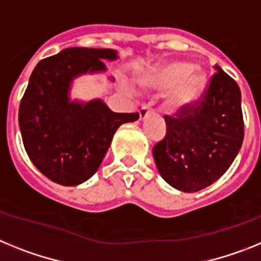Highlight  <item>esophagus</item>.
<instances>
[{"label": "esophagus", "instance_id": "1", "mask_svg": "<svg viewBox=\"0 0 261 261\" xmlns=\"http://www.w3.org/2000/svg\"><path fill=\"white\" fill-rule=\"evenodd\" d=\"M151 113V109L148 108V106H143V108L140 109V112H139V119L140 121H143V119H146L147 115Z\"/></svg>", "mask_w": 261, "mask_h": 261}]
</instances>
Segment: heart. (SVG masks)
Masks as SVG:
<instances>
[{
    "instance_id": "1",
    "label": "heart",
    "mask_w": 261,
    "mask_h": 261,
    "mask_svg": "<svg viewBox=\"0 0 261 261\" xmlns=\"http://www.w3.org/2000/svg\"><path fill=\"white\" fill-rule=\"evenodd\" d=\"M205 83V72L188 62L165 63L143 79L149 89L167 92L164 109L172 114L192 108L202 94Z\"/></svg>"
}]
</instances>
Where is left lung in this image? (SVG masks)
Returning a JSON list of instances; mask_svg holds the SVG:
<instances>
[{
    "label": "left lung",
    "instance_id": "8db88e82",
    "mask_svg": "<svg viewBox=\"0 0 261 261\" xmlns=\"http://www.w3.org/2000/svg\"><path fill=\"white\" fill-rule=\"evenodd\" d=\"M203 98L196 106L165 115L167 134L152 149L156 167L174 189L193 193L223 176L244 138L238 84L218 64Z\"/></svg>",
    "mask_w": 261,
    "mask_h": 261
}]
</instances>
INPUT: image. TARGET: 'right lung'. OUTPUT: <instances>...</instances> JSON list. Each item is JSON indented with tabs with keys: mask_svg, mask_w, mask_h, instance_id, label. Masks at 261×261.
Instances as JSON below:
<instances>
[{
	"mask_svg": "<svg viewBox=\"0 0 261 261\" xmlns=\"http://www.w3.org/2000/svg\"><path fill=\"white\" fill-rule=\"evenodd\" d=\"M112 48L63 49L34 68L19 105L18 122L27 155L46 177L64 187L89 180L102 163L113 137L138 113H114L101 98H71L73 81L83 74L105 73ZM110 80L114 81L113 77Z\"/></svg>",
	"mask_w": 261,
	"mask_h": 261,
	"instance_id": "add662e5",
	"label": "right lung"
}]
</instances>
